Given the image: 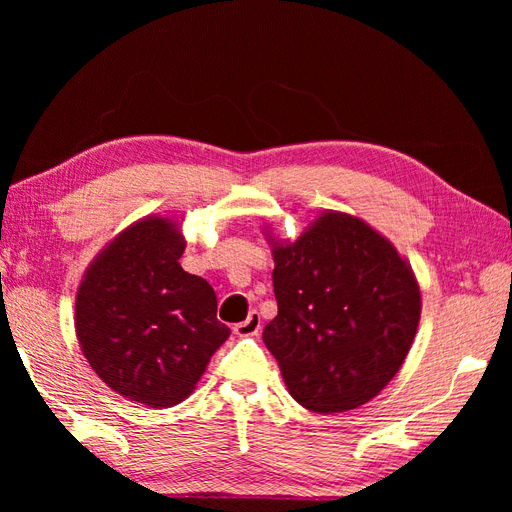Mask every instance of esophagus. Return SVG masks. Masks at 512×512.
Returning <instances> with one entry per match:
<instances>
[{
  "label": "esophagus",
  "mask_w": 512,
  "mask_h": 512,
  "mask_svg": "<svg viewBox=\"0 0 512 512\" xmlns=\"http://www.w3.org/2000/svg\"><path fill=\"white\" fill-rule=\"evenodd\" d=\"M260 327H262L260 314L258 312H250V316H247L243 322L235 324V333L239 337H252V335H258Z\"/></svg>",
  "instance_id": "34e87169"
}]
</instances>
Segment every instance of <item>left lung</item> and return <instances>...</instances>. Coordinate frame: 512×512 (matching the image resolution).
I'll list each match as a JSON object with an SVG mask.
<instances>
[{
    "label": "left lung",
    "mask_w": 512,
    "mask_h": 512,
    "mask_svg": "<svg viewBox=\"0 0 512 512\" xmlns=\"http://www.w3.org/2000/svg\"><path fill=\"white\" fill-rule=\"evenodd\" d=\"M277 316L262 339L290 395L312 412L376 397L412 346L421 292L395 247L365 222L324 213L273 250Z\"/></svg>",
    "instance_id": "1"
}]
</instances>
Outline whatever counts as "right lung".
Instances as JSON below:
<instances>
[{
    "label": "right lung",
    "instance_id": "right-lung-1",
    "mask_svg": "<svg viewBox=\"0 0 512 512\" xmlns=\"http://www.w3.org/2000/svg\"><path fill=\"white\" fill-rule=\"evenodd\" d=\"M173 222L147 218L106 247L76 294V335L123 397L170 408L188 397L230 335L207 280L183 271Z\"/></svg>",
    "mask_w": 512,
    "mask_h": 512
}]
</instances>
